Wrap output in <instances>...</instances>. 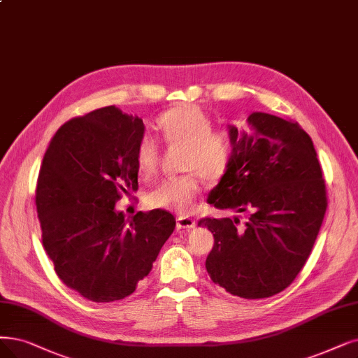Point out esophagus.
<instances>
[{"label":"esophagus","instance_id":"esophagus-1","mask_svg":"<svg viewBox=\"0 0 358 358\" xmlns=\"http://www.w3.org/2000/svg\"><path fill=\"white\" fill-rule=\"evenodd\" d=\"M195 226V220L188 216H179L178 217V227L179 229H191Z\"/></svg>","mask_w":358,"mask_h":358}]
</instances>
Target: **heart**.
I'll return each mask as SVG.
<instances>
[{
    "instance_id": "heart-1",
    "label": "heart",
    "mask_w": 358,
    "mask_h": 358,
    "mask_svg": "<svg viewBox=\"0 0 358 358\" xmlns=\"http://www.w3.org/2000/svg\"><path fill=\"white\" fill-rule=\"evenodd\" d=\"M167 145L183 147L180 169L187 173L171 176L150 191L147 201L154 208L187 214L192 211L201 191V175L210 182L224 176L234 154L232 134L214 127L210 114L194 104H182L162 113L157 119ZM160 151L157 142L142 136L135 151L136 169L142 176H152L159 169Z\"/></svg>"
}]
</instances>
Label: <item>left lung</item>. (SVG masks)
<instances>
[{
    "mask_svg": "<svg viewBox=\"0 0 358 358\" xmlns=\"http://www.w3.org/2000/svg\"><path fill=\"white\" fill-rule=\"evenodd\" d=\"M250 131L229 127L234 154L208 204L245 213L204 217L214 236L206 268L226 292L267 298L288 288L304 267L327 207L326 185L313 141L296 122L252 113Z\"/></svg>",
    "mask_w": 358,
    "mask_h": 358,
    "instance_id": "8db88e82",
    "label": "left lung"
}]
</instances>
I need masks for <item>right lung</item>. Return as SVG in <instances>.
<instances>
[{
    "label": "right lung",
    "mask_w": 358,
    "mask_h": 358,
    "mask_svg": "<svg viewBox=\"0 0 358 358\" xmlns=\"http://www.w3.org/2000/svg\"><path fill=\"white\" fill-rule=\"evenodd\" d=\"M142 119L114 106L66 122L51 139L36 183L42 244L67 288L94 303L129 296L176 226L166 210L126 220L114 206L138 191Z\"/></svg>",
    "instance_id": "1"
}]
</instances>
